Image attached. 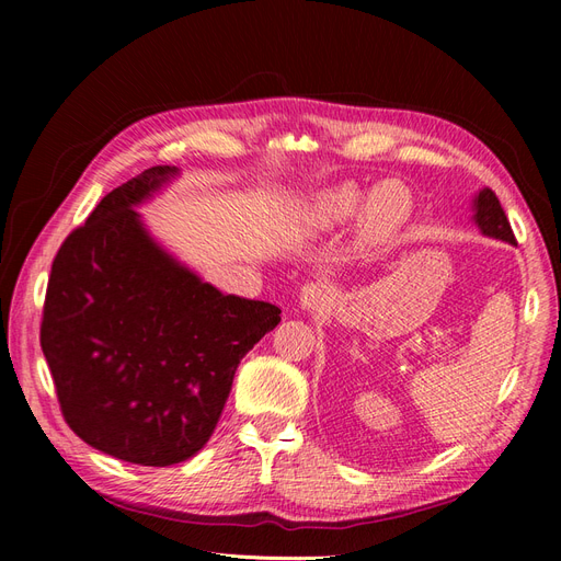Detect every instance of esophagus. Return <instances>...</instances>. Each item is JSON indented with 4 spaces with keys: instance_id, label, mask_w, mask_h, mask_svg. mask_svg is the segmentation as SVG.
<instances>
[{
    "instance_id": "obj_1",
    "label": "esophagus",
    "mask_w": 561,
    "mask_h": 561,
    "mask_svg": "<svg viewBox=\"0 0 561 561\" xmlns=\"http://www.w3.org/2000/svg\"><path fill=\"white\" fill-rule=\"evenodd\" d=\"M325 299H328V293L322 290V285H318V283L304 285V287H301V293H299V304H301V309H307V311H316V309H320L322 304H325Z\"/></svg>"
}]
</instances>
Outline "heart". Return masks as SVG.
<instances>
[{"instance_id":"1","label":"heart","mask_w":561,"mask_h":561,"mask_svg":"<svg viewBox=\"0 0 561 561\" xmlns=\"http://www.w3.org/2000/svg\"><path fill=\"white\" fill-rule=\"evenodd\" d=\"M365 197V190L355 182H342L325 186L313 194L307 217L316 229H334L358 213L359 203ZM363 203V202H362ZM364 204V203H363ZM414 201L412 192L402 182L388 180L377 184L367 194L364 208L358 217V231L363 243L377 245L386 243L407 225L412 217Z\"/></svg>"}]
</instances>
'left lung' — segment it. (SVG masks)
<instances>
[{"label": "left lung", "mask_w": 561, "mask_h": 561, "mask_svg": "<svg viewBox=\"0 0 561 561\" xmlns=\"http://www.w3.org/2000/svg\"><path fill=\"white\" fill-rule=\"evenodd\" d=\"M472 210H474V215H472L474 225L480 227V231L484 236H489V239H499V241H505L511 245H517L515 233L511 229V222H507V217L501 208V201L496 198L494 192L486 190V186H484V190L478 196H474Z\"/></svg>", "instance_id": "8db88e82"}]
</instances>
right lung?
I'll return each instance as SVG.
<instances>
[{"label": "right lung", "mask_w": 561, "mask_h": 561, "mask_svg": "<svg viewBox=\"0 0 561 561\" xmlns=\"http://www.w3.org/2000/svg\"><path fill=\"white\" fill-rule=\"evenodd\" d=\"M180 171L116 186L60 245L42 351L83 443L165 468L208 443L243 355L280 322L268 301L222 295L165 252L135 210Z\"/></svg>", "instance_id": "right-lung-1"}]
</instances>
